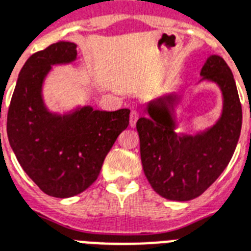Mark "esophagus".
<instances>
[{
  "label": "esophagus",
  "instance_id": "obj_1",
  "mask_svg": "<svg viewBox=\"0 0 251 251\" xmlns=\"http://www.w3.org/2000/svg\"><path fill=\"white\" fill-rule=\"evenodd\" d=\"M137 119H138V113L136 111V110H132L131 115H129V126H131V127H135Z\"/></svg>",
  "mask_w": 251,
  "mask_h": 251
}]
</instances>
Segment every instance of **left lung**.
Instances as JSON below:
<instances>
[{"label":"left lung","instance_id":"1","mask_svg":"<svg viewBox=\"0 0 251 251\" xmlns=\"http://www.w3.org/2000/svg\"><path fill=\"white\" fill-rule=\"evenodd\" d=\"M201 75L215 81L224 97L222 118L207 132L197 136L176 133L174 96L150 102L146 109L149 116L136 123L146 179L159 196L172 201L201 196L228 166L241 132V102L226 61L212 54Z\"/></svg>","mask_w":251,"mask_h":251}]
</instances>
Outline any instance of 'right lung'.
<instances>
[{
    "label": "right lung",
    "instance_id": "1",
    "mask_svg": "<svg viewBox=\"0 0 251 251\" xmlns=\"http://www.w3.org/2000/svg\"><path fill=\"white\" fill-rule=\"evenodd\" d=\"M76 45L58 41L24 63L7 111L10 145L32 181L48 196L67 198L96 181L106 155L129 124V110L83 107L71 115L46 111L41 85L51 65L69 63Z\"/></svg>",
    "mask_w": 251,
    "mask_h": 251
}]
</instances>
